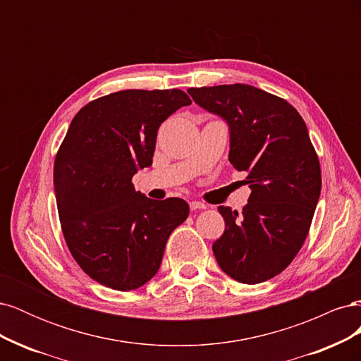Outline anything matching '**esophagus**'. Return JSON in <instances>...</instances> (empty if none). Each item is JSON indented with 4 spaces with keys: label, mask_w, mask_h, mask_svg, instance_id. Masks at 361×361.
Listing matches in <instances>:
<instances>
[{
    "label": "esophagus",
    "mask_w": 361,
    "mask_h": 361,
    "mask_svg": "<svg viewBox=\"0 0 361 361\" xmlns=\"http://www.w3.org/2000/svg\"><path fill=\"white\" fill-rule=\"evenodd\" d=\"M190 209L191 211H200V209H206V204L204 203H200V202H190Z\"/></svg>",
    "instance_id": "1"
}]
</instances>
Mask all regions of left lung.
Returning a JSON list of instances; mask_svg holds the SVG:
<instances>
[{"mask_svg":"<svg viewBox=\"0 0 361 361\" xmlns=\"http://www.w3.org/2000/svg\"><path fill=\"white\" fill-rule=\"evenodd\" d=\"M192 101L228 126V161L247 171L243 212L220 206L226 228L212 245L218 265L256 285L280 274L302 247L321 195V167L307 126L279 96L247 84L188 89Z\"/></svg>","mask_w":361,"mask_h":361,"instance_id":"8db88e82","label":"left lung"}]
</instances>
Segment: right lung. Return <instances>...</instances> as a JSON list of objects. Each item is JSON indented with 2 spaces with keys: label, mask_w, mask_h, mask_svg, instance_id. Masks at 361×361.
I'll return each instance as SVG.
<instances>
[{
  "label": "right lung",
  "mask_w": 361,
  "mask_h": 361,
  "mask_svg": "<svg viewBox=\"0 0 361 361\" xmlns=\"http://www.w3.org/2000/svg\"><path fill=\"white\" fill-rule=\"evenodd\" d=\"M191 105L173 90H122L76 113L54 164L64 239L87 276L116 290L154 277L167 239L190 214L182 199L152 200L133 176L152 166L161 123Z\"/></svg>",
  "instance_id": "1"
}]
</instances>
